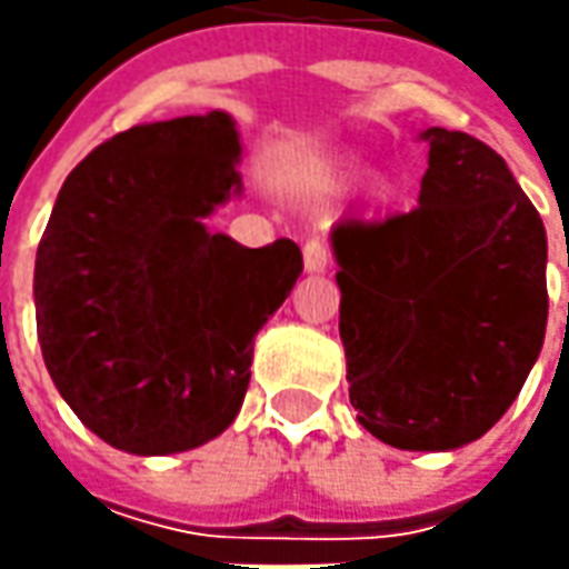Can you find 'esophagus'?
Listing matches in <instances>:
<instances>
[{"label": "esophagus", "mask_w": 569, "mask_h": 569, "mask_svg": "<svg viewBox=\"0 0 569 569\" xmlns=\"http://www.w3.org/2000/svg\"><path fill=\"white\" fill-rule=\"evenodd\" d=\"M303 269L310 274H319L329 269V247L322 240H307L303 243Z\"/></svg>", "instance_id": "34e87169"}]
</instances>
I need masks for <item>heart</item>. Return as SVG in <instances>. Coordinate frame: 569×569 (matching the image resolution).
Returning a JSON list of instances; mask_svg holds the SVG:
<instances>
[{"instance_id": "obj_1", "label": "heart", "mask_w": 569, "mask_h": 569, "mask_svg": "<svg viewBox=\"0 0 569 569\" xmlns=\"http://www.w3.org/2000/svg\"><path fill=\"white\" fill-rule=\"evenodd\" d=\"M358 173H361V167L348 164L339 173V180L341 183H351V180H358ZM367 192H370V199H373V202H386V199H389V183H386V180H373Z\"/></svg>"}]
</instances>
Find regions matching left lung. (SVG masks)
<instances>
[{
	"mask_svg": "<svg viewBox=\"0 0 569 569\" xmlns=\"http://www.w3.org/2000/svg\"><path fill=\"white\" fill-rule=\"evenodd\" d=\"M418 208L329 233L348 396L377 440L447 452L513 405L548 326V237L507 161L430 126Z\"/></svg>",
	"mask_w": 569,
	"mask_h": 569,
	"instance_id": "8db88e82",
	"label": "left lung"
}]
</instances>
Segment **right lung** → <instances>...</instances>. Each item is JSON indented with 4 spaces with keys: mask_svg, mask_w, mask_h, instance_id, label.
<instances>
[{
    "mask_svg": "<svg viewBox=\"0 0 569 569\" xmlns=\"http://www.w3.org/2000/svg\"><path fill=\"white\" fill-rule=\"evenodd\" d=\"M224 110L132 126L66 177L37 247L43 363L78 421L132 456L224 433L252 341L291 295L295 240L240 247L211 218L243 192Z\"/></svg>",
    "mask_w": 569,
    "mask_h": 569,
    "instance_id": "1",
    "label": "right lung"
}]
</instances>
